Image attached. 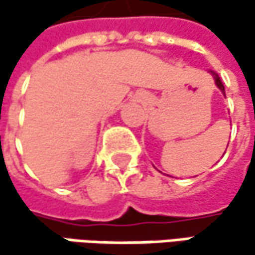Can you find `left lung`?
Wrapping results in <instances>:
<instances>
[{
	"label": "left lung",
	"mask_w": 255,
	"mask_h": 255,
	"mask_svg": "<svg viewBox=\"0 0 255 255\" xmlns=\"http://www.w3.org/2000/svg\"><path fill=\"white\" fill-rule=\"evenodd\" d=\"M210 74L213 75V78H214V82H216V85H217V88L225 94V85H223V82H222V79H220V77L214 72V71H210Z\"/></svg>",
	"instance_id": "1"
}]
</instances>
